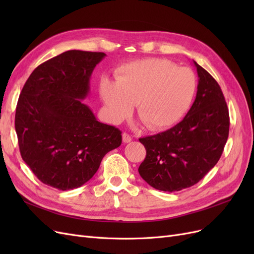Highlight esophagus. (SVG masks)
I'll use <instances>...</instances> for the list:
<instances>
[{
	"mask_svg": "<svg viewBox=\"0 0 254 254\" xmlns=\"http://www.w3.org/2000/svg\"><path fill=\"white\" fill-rule=\"evenodd\" d=\"M122 137H123V142H124V143H129V142H131V140H132V137L126 132L122 134Z\"/></svg>",
	"mask_w": 254,
	"mask_h": 254,
	"instance_id": "1",
	"label": "esophagus"
}]
</instances>
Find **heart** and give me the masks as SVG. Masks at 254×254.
I'll return each instance as SVG.
<instances>
[{
	"mask_svg": "<svg viewBox=\"0 0 254 254\" xmlns=\"http://www.w3.org/2000/svg\"><path fill=\"white\" fill-rule=\"evenodd\" d=\"M196 88V75L190 68L167 59L148 58L123 65L115 81L103 79L99 94L110 121H122L136 104L137 117L145 126L162 130L187 113Z\"/></svg>",
	"mask_w": 254,
	"mask_h": 254,
	"instance_id": "b5f03b06",
	"label": "heart"
}]
</instances>
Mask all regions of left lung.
<instances>
[{
    "mask_svg": "<svg viewBox=\"0 0 254 254\" xmlns=\"http://www.w3.org/2000/svg\"><path fill=\"white\" fill-rule=\"evenodd\" d=\"M198 86L195 102L180 123L141 137L146 157L139 174L150 187L178 191L200 181L216 165L229 135V110L217 81L194 61Z\"/></svg>",
    "mask_w": 254,
    "mask_h": 254,
    "instance_id": "obj_1",
    "label": "left lung"
}]
</instances>
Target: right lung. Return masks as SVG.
<instances>
[{"label": "right lung", "instance_id": "right-lung-1", "mask_svg": "<svg viewBox=\"0 0 254 254\" xmlns=\"http://www.w3.org/2000/svg\"><path fill=\"white\" fill-rule=\"evenodd\" d=\"M105 53L67 51L30 74L16 109L14 127L22 159L47 186L73 190L88 182L122 132L98 122L81 101Z\"/></svg>", "mask_w": 254, "mask_h": 254}]
</instances>
